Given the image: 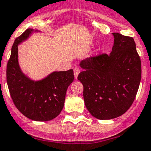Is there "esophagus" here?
Masks as SVG:
<instances>
[{
	"instance_id": "1",
	"label": "esophagus",
	"mask_w": 151,
	"mask_h": 151,
	"mask_svg": "<svg viewBox=\"0 0 151 151\" xmlns=\"http://www.w3.org/2000/svg\"><path fill=\"white\" fill-rule=\"evenodd\" d=\"M80 72H81V69H80L78 67H75V68H74V74L75 79H77V76H78Z\"/></svg>"
}]
</instances>
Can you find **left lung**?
I'll return each instance as SVG.
<instances>
[{"instance_id":"8db88e82","label":"left lung","mask_w":151,"mask_h":151,"mask_svg":"<svg viewBox=\"0 0 151 151\" xmlns=\"http://www.w3.org/2000/svg\"><path fill=\"white\" fill-rule=\"evenodd\" d=\"M109 55L82 60L77 79L83 86L85 106L93 117L109 120L121 116L133 103L141 79V62L132 37L112 33Z\"/></svg>"}]
</instances>
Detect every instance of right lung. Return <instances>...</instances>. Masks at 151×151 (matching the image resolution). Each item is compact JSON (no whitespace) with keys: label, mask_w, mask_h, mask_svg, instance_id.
Here are the masks:
<instances>
[{"label":"right lung","mask_w":151,"mask_h":151,"mask_svg":"<svg viewBox=\"0 0 151 151\" xmlns=\"http://www.w3.org/2000/svg\"><path fill=\"white\" fill-rule=\"evenodd\" d=\"M34 31L27 29L15 39L6 66V83L15 106L33 121L52 120L61 113L68 87L74 81V70L54 71L40 81H33L21 70L18 61V45Z\"/></svg>","instance_id":"1"}]
</instances>
